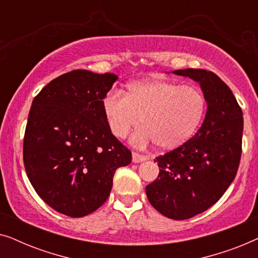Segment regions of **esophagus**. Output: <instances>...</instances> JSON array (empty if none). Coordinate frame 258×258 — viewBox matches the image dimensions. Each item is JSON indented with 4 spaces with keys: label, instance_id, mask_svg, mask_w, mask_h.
<instances>
[{
    "label": "esophagus",
    "instance_id": "obj_1",
    "mask_svg": "<svg viewBox=\"0 0 258 258\" xmlns=\"http://www.w3.org/2000/svg\"><path fill=\"white\" fill-rule=\"evenodd\" d=\"M147 158L148 157L146 156V155H141L139 153H135V151L133 153V162H134V163H139V162L146 161Z\"/></svg>",
    "mask_w": 258,
    "mask_h": 258
}]
</instances>
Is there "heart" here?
<instances>
[{
	"label": "heart",
	"instance_id": "heart-1",
	"mask_svg": "<svg viewBox=\"0 0 258 258\" xmlns=\"http://www.w3.org/2000/svg\"><path fill=\"white\" fill-rule=\"evenodd\" d=\"M102 108L109 129L117 139H125L142 122L144 126L132 137L135 146L157 143L162 149H174L196 132L206 110V98L196 87L150 79L129 84L126 94L109 90Z\"/></svg>",
	"mask_w": 258,
	"mask_h": 258
}]
</instances>
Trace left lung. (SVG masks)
<instances>
[{
	"mask_svg": "<svg viewBox=\"0 0 258 258\" xmlns=\"http://www.w3.org/2000/svg\"><path fill=\"white\" fill-rule=\"evenodd\" d=\"M172 73L201 84L208 103L206 118L191 139L156 157L160 174L146 192L163 216L186 220L214 206L235 179L242 155L243 112L230 88L215 73Z\"/></svg>",
	"mask_w": 258,
	"mask_h": 258,
	"instance_id": "left-lung-1",
	"label": "left lung"
}]
</instances>
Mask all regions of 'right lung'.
<instances>
[{"mask_svg":"<svg viewBox=\"0 0 258 258\" xmlns=\"http://www.w3.org/2000/svg\"><path fill=\"white\" fill-rule=\"evenodd\" d=\"M114 74L76 69L34 98L23 140V163L37 195L70 217L87 216L110 194L116 169L132 151L109 129L102 100Z\"/></svg>","mask_w":258,"mask_h":258,"instance_id":"obj_1","label":"right lung"}]
</instances>
